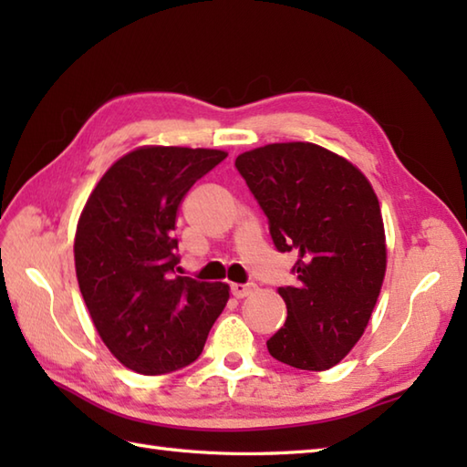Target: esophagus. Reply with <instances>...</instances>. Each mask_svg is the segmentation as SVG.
Listing matches in <instances>:
<instances>
[{
  "label": "esophagus",
  "mask_w": 467,
  "mask_h": 467,
  "mask_svg": "<svg viewBox=\"0 0 467 467\" xmlns=\"http://www.w3.org/2000/svg\"><path fill=\"white\" fill-rule=\"evenodd\" d=\"M231 291L236 296V299H244V296H249L254 291V285H241V283H233L231 285Z\"/></svg>",
  "instance_id": "esophagus-1"
}]
</instances>
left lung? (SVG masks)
I'll use <instances>...</instances> for the list:
<instances>
[{
	"instance_id": "8db88e82",
	"label": "left lung",
	"mask_w": 467,
	"mask_h": 467,
	"mask_svg": "<svg viewBox=\"0 0 467 467\" xmlns=\"http://www.w3.org/2000/svg\"><path fill=\"white\" fill-rule=\"evenodd\" d=\"M281 253L295 251L296 285L279 286L286 321L266 347L276 361L325 371L371 319L387 269L379 201L347 158L313 142H276L236 156Z\"/></svg>"
}]
</instances>
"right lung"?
I'll list each match as a JSON object with an SVG mask.
<instances>
[{
	"mask_svg": "<svg viewBox=\"0 0 467 467\" xmlns=\"http://www.w3.org/2000/svg\"><path fill=\"white\" fill-rule=\"evenodd\" d=\"M216 148L140 146L108 168L74 236L76 276L104 345L128 369L191 365L231 286L176 275V213L191 186L223 162Z\"/></svg>",
	"mask_w": 467,
	"mask_h": 467,
	"instance_id": "add662e5",
	"label": "right lung"
}]
</instances>
